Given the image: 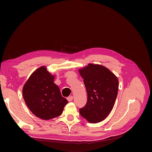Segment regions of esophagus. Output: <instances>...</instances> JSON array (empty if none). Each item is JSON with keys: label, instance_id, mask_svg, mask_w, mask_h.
<instances>
[{"label": "esophagus", "instance_id": "34e87169", "mask_svg": "<svg viewBox=\"0 0 152 152\" xmlns=\"http://www.w3.org/2000/svg\"><path fill=\"white\" fill-rule=\"evenodd\" d=\"M73 99V96H69L68 97H67V100L68 102H71Z\"/></svg>", "mask_w": 152, "mask_h": 152}]
</instances>
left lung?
Masks as SVG:
<instances>
[{"mask_svg": "<svg viewBox=\"0 0 152 152\" xmlns=\"http://www.w3.org/2000/svg\"><path fill=\"white\" fill-rule=\"evenodd\" d=\"M87 93L86 105L79 109L81 116L91 123H99L112 110L118 91L116 76L100 65L89 64L79 69Z\"/></svg>", "mask_w": 152, "mask_h": 152, "instance_id": "left-lung-1", "label": "left lung"}]
</instances>
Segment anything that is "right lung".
Here are the masks:
<instances>
[{"label":"right lung","mask_w":152,"mask_h":152,"mask_svg":"<svg viewBox=\"0 0 152 152\" xmlns=\"http://www.w3.org/2000/svg\"><path fill=\"white\" fill-rule=\"evenodd\" d=\"M54 76L42 66L31 75L23 89L26 105L37 117L47 120L59 116L68 100L53 83Z\"/></svg>","instance_id":"add662e5"}]
</instances>
